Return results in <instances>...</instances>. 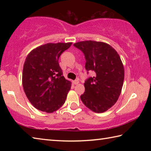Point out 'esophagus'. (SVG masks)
Instances as JSON below:
<instances>
[{"instance_id":"1","label":"esophagus","mask_w":151,"mask_h":151,"mask_svg":"<svg viewBox=\"0 0 151 151\" xmlns=\"http://www.w3.org/2000/svg\"><path fill=\"white\" fill-rule=\"evenodd\" d=\"M73 83L74 84V85H78V84L79 83V81H78V80L73 81Z\"/></svg>"}]
</instances>
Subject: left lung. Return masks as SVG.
I'll return each mask as SVG.
<instances>
[{
  "mask_svg": "<svg viewBox=\"0 0 151 151\" xmlns=\"http://www.w3.org/2000/svg\"><path fill=\"white\" fill-rule=\"evenodd\" d=\"M74 46L85 55L86 70L94 73L93 77H89L84 84L85 91L81 96V101L94 112H105L116 103L121 93L124 70L121 58L105 42L86 40Z\"/></svg>",
  "mask_w": 151,
  "mask_h": 151,
  "instance_id": "obj_1",
  "label": "left lung"
}]
</instances>
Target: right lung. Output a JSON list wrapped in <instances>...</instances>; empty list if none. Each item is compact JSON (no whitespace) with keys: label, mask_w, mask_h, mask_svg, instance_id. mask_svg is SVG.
Masks as SVG:
<instances>
[{"label":"right lung","mask_w":151,"mask_h":151,"mask_svg":"<svg viewBox=\"0 0 151 151\" xmlns=\"http://www.w3.org/2000/svg\"><path fill=\"white\" fill-rule=\"evenodd\" d=\"M72 42L47 43L30 51L22 71V86L36 109L51 113L62 106L71 87L63 75L58 58Z\"/></svg>","instance_id":"right-lung-1"}]
</instances>
